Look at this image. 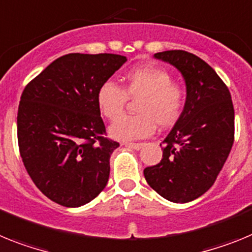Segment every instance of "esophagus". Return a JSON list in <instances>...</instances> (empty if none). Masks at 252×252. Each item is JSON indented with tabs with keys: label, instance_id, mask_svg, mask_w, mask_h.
I'll return each mask as SVG.
<instances>
[{
	"label": "esophagus",
	"instance_id": "esophagus-1",
	"mask_svg": "<svg viewBox=\"0 0 252 252\" xmlns=\"http://www.w3.org/2000/svg\"><path fill=\"white\" fill-rule=\"evenodd\" d=\"M123 146L129 148H134V150H141L143 147V143H132V142H124Z\"/></svg>",
	"mask_w": 252,
	"mask_h": 252
}]
</instances>
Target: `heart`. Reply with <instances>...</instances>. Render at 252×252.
I'll list each match as a JSON object with an SVG mask.
<instances>
[{
	"label": "heart",
	"instance_id": "b5f03b06",
	"mask_svg": "<svg viewBox=\"0 0 252 252\" xmlns=\"http://www.w3.org/2000/svg\"><path fill=\"white\" fill-rule=\"evenodd\" d=\"M129 98H139L137 116L119 117ZM96 101L100 113L106 119L118 121L110 126V134L120 141H133L148 137L156 124L162 129L175 126L187 102V91L166 69L157 67H139L124 77L123 89L106 81L97 90Z\"/></svg>",
	"mask_w": 252,
	"mask_h": 252
}]
</instances>
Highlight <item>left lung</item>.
<instances>
[{"label": "left lung", "instance_id": "left-lung-1", "mask_svg": "<svg viewBox=\"0 0 252 252\" xmlns=\"http://www.w3.org/2000/svg\"><path fill=\"white\" fill-rule=\"evenodd\" d=\"M155 58L181 72L187 102L163 139L162 159L143 174L162 198L188 203L211 189L226 162L235 141V109L228 87L202 58L185 50L159 52Z\"/></svg>", "mask_w": 252, "mask_h": 252}]
</instances>
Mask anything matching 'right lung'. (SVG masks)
Listing matches in <instances>:
<instances>
[{
  "label": "right lung",
  "instance_id": "right-lung-1",
  "mask_svg": "<svg viewBox=\"0 0 252 252\" xmlns=\"http://www.w3.org/2000/svg\"><path fill=\"white\" fill-rule=\"evenodd\" d=\"M126 62L119 54L69 53L24 89L17 111L20 156L32 183L50 200L76 208L104 190L110 156L97 90Z\"/></svg>",
  "mask_w": 252,
  "mask_h": 252
}]
</instances>
